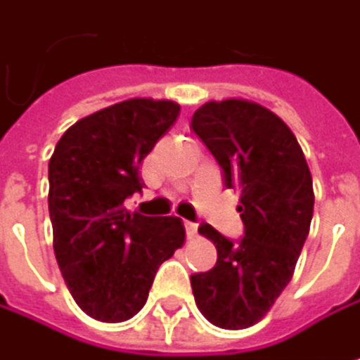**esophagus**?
<instances>
[{
  "mask_svg": "<svg viewBox=\"0 0 360 360\" xmlns=\"http://www.w3.org/2000/svg\"><path fill=\"white\" fill-rule=\"evenodd\" d=\"M186 233H188V239H194V237L198 235V224L186 221Z\"/></svg>",
  "mask_w": 360,
  "mask_h": 360,
  "instance_id": "obj_1",
  "label": "esophagus"
}]
</instances>
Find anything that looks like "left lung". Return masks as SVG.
<instances>
[{"mask_svg": "<svg viewBox=\"0 0 360 360\" xmlns=\"http://www.w3.org/2000/svg\"><path fill=\"white\" fill-rule=\"evenodd\" d=\"M192 130L224 170L226 188L241 192L243 239L230 241L209 224L217 262L190 277L200 314L219 328L262 320L292 279L314 215L311 172L290 127L248 100L202 104Z\"/></svg>", "mask_w": 360, "mask_h": 360, "instance_id": "left-lung-1", "label": "left lung"}]
</instances>
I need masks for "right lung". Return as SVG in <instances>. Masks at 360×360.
I'll list each match as a JSON object with an SVG mask.
<instances>
[{
    "label": "right lung",
    "mask_w": 360,
    "mask_h": 360,
    "mask_svg": "<svg viewBox=\"0 0 360 360\" xmlns=\"http://www.w3.org/2000/svg\"><path fill=\"white\" fill-rule=\"evenodd\" d=\"M170 100L132 98L76 121L49 162V213L61 275L87 316L123 322L147 303L164 260L186 241L179 217L130 213L141 162L179 117Z\"/></svg>",
    "instance_id": "1"
}]
</instances>
